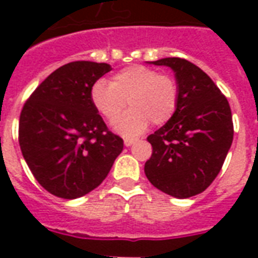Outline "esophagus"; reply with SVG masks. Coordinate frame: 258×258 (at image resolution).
Returning <instances> with one entry per match:
<instances>
[{
	"label": "esophagus",
	"mask_w": 258,
	"mask_h": 258,
	"mask_svg": "<svg viewBox=\"0 0 258 258\" xmlns=\"http://www.w3.org/2000/svg\"><path fill=\"white\" fill-rule=\"evenodd\" d=\"M137 141H138V140H135V138H124V145H125V146L134 145Z\"/></svg>",
	"instance_id": "34e87169"
}]
</instances>
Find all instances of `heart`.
<instances>
[{
	"label": "heart",
	"mask_w": 258,
	"mask_h": 258,
	"mask_svg": "<svg viewBox=\"0 0 258 258\" xmlns=\"http://www.w3.org/2000/svg\"><path fill=\"white\" fill-rule=\"evenodd\" d=\"M178 96L174 77L141 64L117 72L112 83L96 80L90 90L92 106L107 123L116 121L129 101L132 109L114 124V130L124 137L142 134L151 121L156 125L167 123L177 110Z\"/></svg>",
	"instance_id": "obj_1"
}]
</instances>
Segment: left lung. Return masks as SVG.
I'll list each match as a JSON object with an SVG mask.
<instances>
[{"label": "left lung", "instance_id": "1", "mask_svg": "<svg viewBox=\"0 0 258 258\" xmlns=\"http://www.w3.org/2000/svg\"><path fill=\"white\" fill-rule=\"evenodd\" d=\"M151 63L173 69L179 96L173 117L148 137L153 151L146 178L164 194L186 199L207 189L220 173L232 145V113L214 81L189 60Z\"/></svg>", "mask_w": 258, "mask_h": 258}]
</instances>
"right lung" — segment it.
<instances>
[{
  "label": "right lung",
  "mask_w": 258,
  "mask_h": 258,
  "mask_svg": "<svg viewBox=\"0 0 258 258\" xmlns=\"http://www.w3.org/2000/svg\"><path fill=\"white\" fill-rule=\"evenodd\" d=\"M110 70L88 60L63 64L22 109V155L38 184L58 198L77 199L95 189L123 151V140L107 130L90 99L91 85Z\"/></svg>",
  "instance_id": "right-lung-1"
}]
</instances>
